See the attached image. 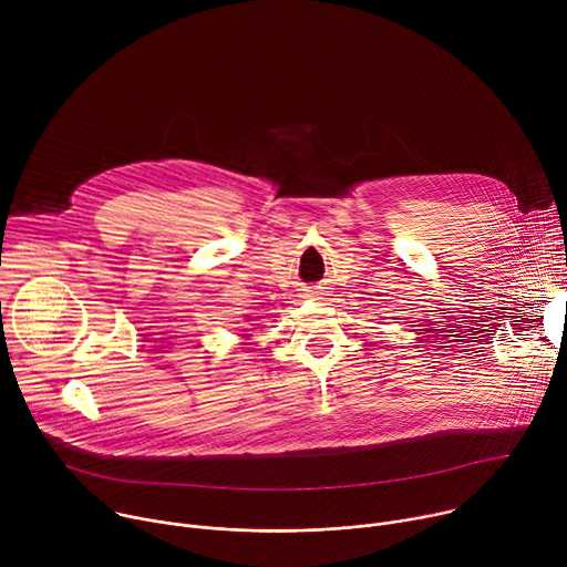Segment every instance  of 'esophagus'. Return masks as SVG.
Wrapping results in <instances>:
<instances>
[{
	"mask_svg": "<svg viewBox=\"0 0 567 567\" xmlns=\"http://www.w3.org/2000/svg\"><path fill=\"white\" fill-rule=\"evenodd\" d=\"M309 296H311V298H318V293H316V291H311V293H309Z\"/></svg>",
	"mask_w": 567,
	"mask_h": 567,
	"instance_id": "1",
	"label": "esophagus"
}]
</instances>
